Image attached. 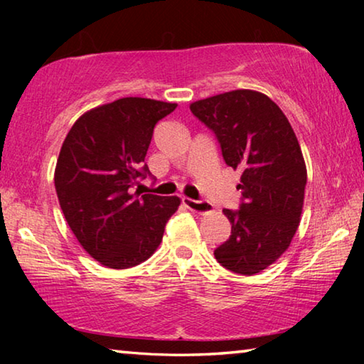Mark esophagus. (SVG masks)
<instances>
[{
	"mask_svg": "<svg viewBox=\"0 0 364 364\" xmlns=\"http://www.w3.org/2000/svg\"><path fill=\"white\" fill-rule=\"evenodd\" d=\"M183 202H184V205L189 208V210L197 212V213H202V215L210 213L213 210L212 204H208L207 200H194V199H188V197H184Z\"/></svg>",
	"mask_w": 364,
	"mask_h": 364,
	"instance_id": "1",
	"label": "esophagus"
}]
</instances>
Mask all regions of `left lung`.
I'll list each match as a JSON object with an SVG mask.
<instances>
[{
	"mask_svg": "<svg viewBox=\"0 0 364 364\" xmlns=\"http://www.w3.org/2000/svg\"><path fill=\"white\" fill-rule=\"evenodd\" d=\"M189 109L215 134L228 167L242 171L239 210H223L231 236L213 255L232 273H260L284 254L300 223L306 168L297 136L282 110L257 91H230Z\"/></svg>",
	"mask_w": 364,
	"mask_h": 364,
	"instance_id": "left-lung-1",
	"label": "left lung"
}]
</instances>
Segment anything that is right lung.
I'll return each mask as SVG.
<instances>
[{
  "instance_id": "add662e5",
  "label": "right lung",
  "mask_w": 364,
  "mask_h": 364,
  "mask_svg": "<svg viewBox=\"0 0 364 364\" xmlns=\"http://www.w3.org/2000/svg\"><path fill=\"white\" fill-rule=\"evenodd\" d=\"M175 109L122 97L80 117L60 147L54 171L59 205L82 247L104 267L125 269L147 260L180 205L176 196L133 193L151 176L144 157L154 127Z\"/></svg>"
}]
</instances>
